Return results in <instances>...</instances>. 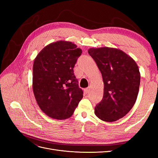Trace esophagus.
Here are the masks:
<instances>
[{"label": "esophagus", "mask_w": 158, "mask_h": 158, "mask_svg": "<svg viewBox=\"0 0 158 158\" xmlns=\"http://www.w3.org/2000/svg\"><path fill=\"white\" fill-rule=\"evenodd\" d=\"M89 91H90V89H89V88H85V89H84V92H85V93H86V94L89 93Z\"/></svg>", "instance_id": "1"}]
</instances>
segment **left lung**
Instances as JSON below:
<instances>
[{
  "label": "left lung",
  "instance_id": "8db88e82",
  "mask_svg": "<svg viewBox=\"0 0 158 158\" xmlns=\"http://www.w3.org/2000/svg\"><path fill=\"white\" fill-rule=\"evenodd\" d=\"M104 84L103 97L95 107L99 119L113 122L123 118L135 105L139 91L140 73L135 60L125 52L108 47L90 48Z\"/></svg>",
  "mask_w": 158,
  "mask_h": 158
}]
</instances>
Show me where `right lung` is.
Masks as SVG:
<instances>
[{
  "label": "right lung",
  "instance_id": "obj_1",
  "mask_svg": "<svg viewBox=\"0 0 158 158\" xmlns=\"http://www.w3.org/2000/svg\"><path fill=\"white\" fill-rule=\"evenodd\" d=\"M82 49L67 41L51 43L33 65V92L41 111L58 120L70 117L83 98L73 69Z\"/></svg>",
  "mask_w": 158,
  "mask_h": 158
}]
</instances>
